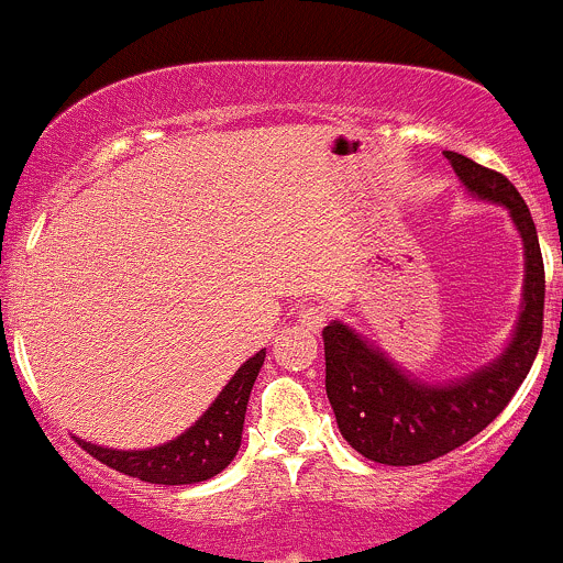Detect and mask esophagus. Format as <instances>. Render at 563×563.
Instances as JSON below:
<instances>
[{"label": "esophagus", "instance_id": "1", "mask_svg": "<svg viewBox=\"0 0 563 563\" xmlns=\"http://www.w3.org/2000/svg\"><path fill=\"white\" fill-rule=\"evenodd\" d=\"M325 320H328V311L322 309V306L309 303V306H303V309H300V325H303L306 331L320 333L322 325H325Z\"/></svg>", "mask_w": 563, "mask_h": 563}]
</instances>
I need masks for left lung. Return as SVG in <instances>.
Wrapping results in <instances>:
<instances>
[{
  "mask_svg": "<svg viewBox=\"0 0 563 563\" xmlns=\"http://www.w3.org/2000/svg\"><path fill=\"white\" fill-rule=\"evenodd\" d=\"M443 155L465 191L500 205L520 235L526 257L520 311L493 361L446 383L416 377L347 322L331 320L322 328L328 402L344 441L372 463L421 465L468 443L509 405L542 342L544 265L528 205L498 172L452 150Z\"/></svg>",
  "mask_w": 563,
  "mask_h": 563,
  "instance_id": "1",
  "label": "left lung"
}]
</instances>
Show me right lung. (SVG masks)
I'll return each mask as SVG.
<instances>
[{
  "label": "right lung",
  "instance_id": "add662e5",
  "mask_svg": "<svg viewBox=\"0 0 563 563\" xmlns=\"http://www.w3.org/2000/svg\"><path fill=\"white\" fill-rule=\"evenodd\" d=\"M265 350L254 353L241 369L230 377L210 408L172 441L153 449H109L81 441V449L109 468L128 473L150 484H197L208 482L235 460L241 449L246 405L252 386L263 369Z\"/></svg>",
  "mask_w": 563,
  "mask_h": 563
}]
</instances>
